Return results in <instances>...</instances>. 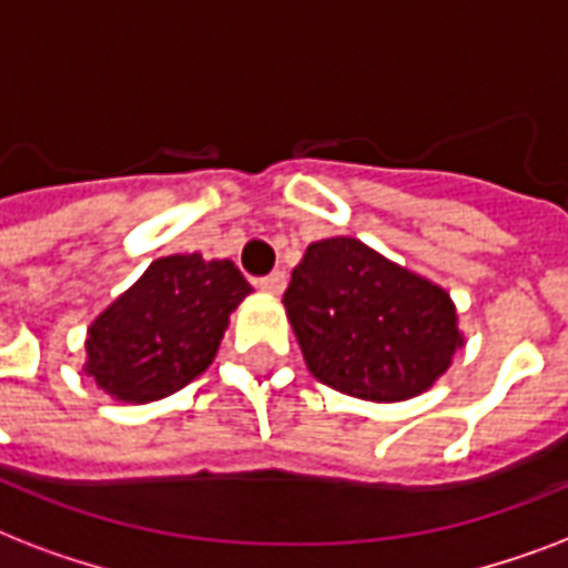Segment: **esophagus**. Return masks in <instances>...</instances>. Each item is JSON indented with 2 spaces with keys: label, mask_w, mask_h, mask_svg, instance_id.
<instances>
[{
  "label": "esophagus",
  "mask_w": 568,
  "mask_h": 568,
  "mask_svg": "<svg viewBox=\"0 0 568 568\" xmlns=\"http://www.w3.org/2000/svg\"><path fill=\"white\" fill-rule=\"evenodd\" d=\"M257 287L266 290V293H272V296H278L281 290L287 287V272L275 270V272H270V275H263V278L257 281Z\"/></svg>",
  "instance_id": "34e87169"
}]
</instances>
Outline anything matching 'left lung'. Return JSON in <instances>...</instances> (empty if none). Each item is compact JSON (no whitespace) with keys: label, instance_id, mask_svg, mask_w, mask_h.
<instances>
[{"label":"left lung","instance_id":"obj_1","mask_svg":"<svg viewBox=\"0 0 568 568\" xmlns=\"http://www.w3.org/2000/svg\"><path fill=\"white\" fill-rule=\"evenodd\" d=\"M284 307L307 371L349 397H417L463 346L450 296L353 236L307 245Z\"/></svg>","mask_w":568,"mask_h":568}]
</instances>
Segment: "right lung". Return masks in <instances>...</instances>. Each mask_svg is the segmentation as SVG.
I'll list each match as a JSON object with an SVG mask.
<instances>
[{
  "label": "right lung",
  "mask_w": 568,
  "mask_h": 568,
  "mask_svg": "<svg viewBox=\"0 0 568 568\" xmlns=\"http://www.w3.org/2000/svg\"><path fill=\"white\" fill-rule=\"evenodd\" d=\"M248 293L231 261L160 257L88 328L85 373L124 403L169 397L210 367L227 316Z\"/></svg>",
  "instance_id": "add662e5"
}]
</instances>
